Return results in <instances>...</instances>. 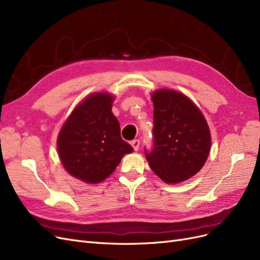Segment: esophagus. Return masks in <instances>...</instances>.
<instances>
[{
    "instance_id": "1",
    "label": "esophagus",
    "mask_w": 260,
    "mask_h": 260,
    "mask_svg": "<svg viewBox=\"0 0 260 260\" xmlns=\"http://www.w3.org/2000/svg\"><path fill=\"white\" fill-rule=\"evenodd\" d=\"M131 145L135 148V151H138L139 146H140V140H133L131 142Z\"/></svg>"
}]
</instances>
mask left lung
Segmentation results:
<instances>
[{
  "label": "left lung",
  "instance_id": "left-lung-1",
  "mask_svg": "<svg viewBox=\"0 0 260 260\" xmlns=\"http://www.w3.org/2000/svg\"><path fill=\"white\" fill-rule=\"evenodd\" d=\"M154 104L153 146L144 148L149 167L166 183H179L202 169L210 149V132L200 109L183 94L158 90Z\"/></svg>",
  "mask_w": 260,
  "mask_h": 260
}]
</instances>
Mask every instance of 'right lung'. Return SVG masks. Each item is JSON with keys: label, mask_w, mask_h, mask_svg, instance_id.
I'll use <instances>...</instances> for the list:
<instances>
[{"label": "right lung", "mask_w": 260, "mask_h": 260, "mask_svg": "<svg viewBox=\"0 0 260 260\" xmlns=\"http://www.w3.org/2000/svg\"><path fill=\"white\" fill-rule=\"evenodd\" d=\"M113 101L111 94H92L76 107L58 135L62 166L88 183L105 180L122 156L133 151L120 136L119 122L112 113Z\"/></svg>", "instance_id": "right-lung-1"}]
</instances>
